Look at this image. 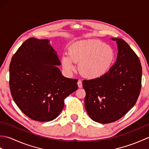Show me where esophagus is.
Listing matches in <instances>:
<instances>
[{
    "instance_id": "esophagus-1",
    "label": "esophagus",
    "mask_w": 149,
    "mask_h": 149,
    "mask_svg": "<svg viewBox=\"0 0 149 149\" xmlns=\"http://www.w3.org/2000/svg\"><path fill=\"white\" fill-rule=\"evenodd\" d=\"M77 85H78V87L79 88L83 87V84H82V82L81 81H79L77 82Z\"/></svg>"
}]
</instances>
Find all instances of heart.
<instances>
[{
  "instance_id": "obj_1",
  "label": "heart",
  "mask_w": 149,
  "mask_h": 149,
  "mask_svg": "<svg viewBox=\"0 0 149 149\" xmlns=\"http://www.w3.org/2000/svg\"><path fill=\"white\" fill-rule=\"evenodd\" d=\"M115 59L112 47L97 40L78 41L70 46L68 54L63 55L62 64L65 71L71 74L76 70V63L84 77L97 79L109 71Z\"/></svg>"
}]
</instances>
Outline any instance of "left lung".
Masks as SVG:
<instances>
[{
    "label": "left lung",
    "instance_id": "left-lung-1",
    "mask_svg": "<svg viewBox=\"0 0 149 149\" xmlns=\"http://www.w3.org/2000/svg\"><path fill=\"white\" fill-rule=\"evenodd\" d=\"M118 47L116 61L103 76L84 80L85 109L93 121L115 122L133 107L140 93L142 68L140 61L121 38H111Z\"/></svg>",
    "mask_w": 149,
    "mask_h": 149
}]
</instances>
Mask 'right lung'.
Segmentation results:
<instances>
[{
    "label": "right lung",
    "mask_w": 149,
    "mask_h": 149,
    "mask_svg": "<svg viewBox=\"0 0 149 149\" xmlns=\"http://www.w3.org/2000/svg\"><path fill=\"white\" fill-rule=\"evenodd\" d=\"M47 39L31 38L12 57L9 88L15 102L25 115L36 121L58 117L65 98L77 90V79L62 75L59 57Z\"/></svg>",
    "instance_id": "1"
}]
</instances>
